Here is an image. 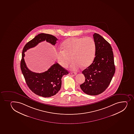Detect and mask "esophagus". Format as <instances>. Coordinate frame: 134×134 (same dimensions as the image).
<instances>
[{
	"instance_id": "34e87169",
	"label": "esophagus",
	"mask_w": 134,
	"mask_h": 134,
	"mask_svg": "<svg viewBox=\"0 0 134 134\" xmlns=\"http://www.w3.org/2000/svg\"><path fill=\"white\" fill-rule=\"evenodd\" d=\"M76 74H77V73H76V72H71V74L72 75V76H76Z\"/></svg>"
}]
</instances>
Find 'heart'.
Here are the masks:
<instances>
[{"label": "heart", "mask_w": 134, "mask_h": 134, "mask_svg": "<svg viewBox=\"0 0 134 134\" xmlns=\"http://www.w3.org/2000/svg\"><path fill=\"white\" fill-rule=\"evenodd\" d=\"M63 51L57 54V59L60 65L67 68L72 62V70H76L82 66H89L94 60L96 45L94 39L91 37L70 38L62 44ZM72 58V59L71 58Z\"/></svg>", "instance_id": "obj_1"}]
</instances>
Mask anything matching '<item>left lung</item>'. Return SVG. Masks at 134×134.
<instances>
[{"label":"left lung","mask_w":134,"mask_h":134,"mask_svg":"<svg viewBox=\"0 0 134 134\" xmlns=\"http://www.w3.org/2000/svg\"><path fill=\"white\" fill-rule=\"evenodd\" d=\"M95 57L92 63L82 71L85 80L80 85L83 92L96 95L106 90L115 72L113 52L110 44L99 34L94 33Z\"/></svg>","instance_id":"left-lung-1"}]
</instances>
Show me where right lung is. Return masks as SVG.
I'll use <instances>...</instances> for the list:
<instances>
[{
    "mask_svg": "<svg viewBox=\"0 0 134 134\" xmlns=\"http://www.w3.org/2000/svg\"><path fill=\"white\" fill-rule=\"evenodd\" d=\"M45 40L55 45L58 39L51 35L40 33L25 44L22 51L21 69L29 89L37 95L48 98L55 95L59 91L62 86V78L64 75L69 74L68 71L56 62L47 71L36 73L27 68L24 58L27 50Z\"/></svg>",
    "mask_w": 134,
    "mask_h": 134,
    "instance_id": "right-lung-1",
    "label": "right lung"
}]
</instances>
